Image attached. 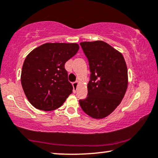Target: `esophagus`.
<instances>
[{"instance_id": "esophagus-1", "label": "esophagus", "mask_w": 158, "mask_h": 158, "mask_svg": "<svg viewBox=\"0 0 158 158\" xmlns=\"http://www.w3.org/2000/svg\"><path fill=\"white\" fill-rule=\"evenodd\" d=\"M77 84H78V82L75 81L73 83V92H75L77 90Z\"/></svg>"}]
</instances>
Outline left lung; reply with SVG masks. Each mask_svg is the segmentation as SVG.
<instances>
[{"instance_id": "8db88e82", "label": "left lung", "mask_w": 158, "mask_h": 158, "mask_svg": "<svg viewBox=\"0 0 158 158\" xmlns=\"http://www.w3.org/2000/svg\"><path fill=\"white\" fill-rule=\"evenodd\" d=\"M90 71L86 98L79 100L83 111L94 118L109 115L119 105L128 85L123 55L103 41L81 42Z\"/></svg>"}]
</instances>
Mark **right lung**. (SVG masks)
<instances>
[{
    "mask_svg": "<svg viewBox=\"0 0 158 158\" xmlns=\"http://www.w3.org/2000/svg\"><path fill=\"white\" fill-rule=\"evenodd\" d=\"M78 49V44L75 43H47L27 55L21 81L26 96L36 109H58L72 94L73 88L64 64Z\"/></svg>",
    "mask_w": 158,
    "mask_h": 158,
    "instance_id": "add662e5",
    "label": "right lung"
}]
</instances>
